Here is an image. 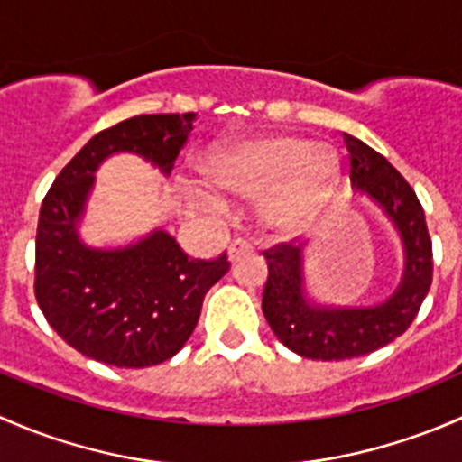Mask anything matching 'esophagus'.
Here are the masks:
<instances>
[{"label": "esophagus", "mask_w": 462, "mask_h": 462, "mask_svg": "<svg viewBox=\"0 0 462 462\" xmlns=\"http://www.w3.org/2000/svg\"><path fill=\"white\" fill-rule=\"evenodd\" d=\"M250 253H253V244H250L248 239H244V236H239V239L232 241L230 248H227V259L236 261L239 257H244V254H250Z\"/></svg>", "instance_id": "34e87169"}]
</instances>
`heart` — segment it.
Masks as SVG:
<instances>
[{"mask_svg": "<svg viewBox=\"0 0 462 462\" xmlns=\"http://www.w3.org/2000/svg\"><path fill=\"white\" fill-rule=\"evenodd\" d=\"M203 174L223 192L259 194L277 188L263 205V223L277 235H300L321 217L339 183V158L326 144L300 136H268L218 147Z\"/></svg>", "mask_w": 462, "mask_h": 462, "instance_id": "obj_1", "label": "heart"}]
</instances>
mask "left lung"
<instances>
[{"label":"left lung","mask_w":462,"mask_h":462,"mask_svg":"<svg viewBox=\"0 0 462 462\" xmlns=\"http://www.w3.org/2000/svg\"><path fill=\"white\" fill-rule=\"evenodd\" d=\"M356 189L389 217L402 241L404 270L389 300L375 306H319L306 300L304 248L279 244L265 250V321L283 346L309 360H351L393 342L416 319L433 277L425 209L411 185L382 153L344 134Z\"/></svg>","instance_id":"left-lung-1"}]
</instances>
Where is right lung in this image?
Returning a JSON list of instances; mask_svg holds the SVG:
<instances>
[{
    "label": "right lung",
    "mask_w": 462,
    "mask_h": 462,
    "mask_svg": "<svg viewBox=\"0 0 462 462\" xmlns=\"http://www.w3.org/2000/svg\"><path fill=\"white\" fill-rule=\"evenodd\" d=\"M197 114L134 116L96 134L46 192L35 239V300L51 328L102 365L144 369L185 346L205 292L230 270L226 253L188 259L174 236L153 230L125 248H88L78 235L93 174L132 152L170 176Z\"/></svg>",
    "instance_id": "right-lung-1"
}]
</instances>
